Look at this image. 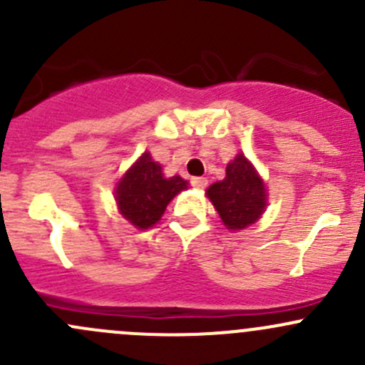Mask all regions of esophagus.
<instances>
[{
    "instance_id": "obj_1",
    "label": "esophagus",
    "mask_w": 365,
    "mask_h": 365,
    "mask_svg": "<svg viewBox=\"0 0 365 365\" xmlns=\"http://www.w3.org/2000/svg\"><path fill=\"white\" fill-rule=\"evenodd\" d=\"M190 183H192L196 189H205L206 183H208V180L203 178V176H194V178H190Z\"/></svg>"
}]
</instances>
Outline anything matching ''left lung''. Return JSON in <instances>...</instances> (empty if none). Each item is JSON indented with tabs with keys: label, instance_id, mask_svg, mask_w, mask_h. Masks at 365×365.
<instances>
[{
	"label": "left lung",
	"instance_id": "left-lung-1",
	"mask_svg": "<svg viewBox=\"0 0 365 365\" xmlns=\"http://www.w3.org/2000/svg\"><path fill=\"white\" fill-rule=\"evenodd\" d=\"M210 197L224 226L231 231L245 230L263 215L267 189L244 153H238L226 168V178L208 187Z\"/></svg>",
	"mask_w": 365,
	"mask_h": 365
}]
</instances>
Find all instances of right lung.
<instances>
[{
	"label": "right lung",
	"instance_id": "obj_1",
	"mask_svg": "<svg viewBox=\"0 0 365 365\" xmlns=\"http://www.w3.org/2000/svg\"><path fill=\"white\" fill-rule=\"evenodd\" d=\"M187 187L189 182L182 176L165 178L162 165L145 152L116 183L114 196L118 210L132 226L148 230L159 222L169 201Z\"/></svg>",
	"mask_w": 365,
	"mask_h": 365
}]
</instances>
